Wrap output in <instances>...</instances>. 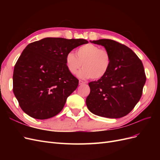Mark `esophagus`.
<instances>
[{"label": "esophagus", "mask_w": 160, "mask_h": 160, "mask_svg": "<svg viewBox=\"0 0 160 160\" xmlns=\"http://www.w3.org/2000/svg\"><path fill=\"white\" fill-rule=\"evenodd\" d=\"M79 85H83V84H85L86 83L85 81H82V80H79Z\"/></svg>", "instance_id": "obj_1"}]
</instances>
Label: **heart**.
I'll use <instances>...</instances> for the list:
<instances>
[{
	"mask_svg": "<svg viewBox=\"0 0 160 160\" xmlns=\"http://www.w3.org/2000/svg\"><path fill=\"white\" fill-rule=\"evenodd\" d=\"M111 62V55L108 50L101 49L93 44H86L80 47L76 51V55L70 52L65 58V64L71 74H78L81 78L97 80L103 77L109 69Z\"/></svg>",
	"mask_w": 160,
	"mask_h": 160,
	"instance_id": "heart-1",
	"label": "heart"
}]
</instances>
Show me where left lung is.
<instances>
[{"label":"left lung","mask_w":160,"mask_h":160,"mask_svg":"<svg viewBox=\"0 0 160 160\" xmlns=\"http://www.w3.org/2000/svg\"><path fill=\"white\" fill-rule=\"evenodd\" d=\"M91 42L108 50L111 62L103 77L89 83L87 106L91 112L101 117L122 118L132 111L142 95L146 81L142 62L132 49L117 41Z\"/></svg>","instance_id":"8db88e82"}]
</instances>
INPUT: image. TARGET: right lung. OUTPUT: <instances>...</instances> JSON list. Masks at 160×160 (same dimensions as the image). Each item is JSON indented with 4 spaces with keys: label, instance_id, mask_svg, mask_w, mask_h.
<instances>
[{
    "label": "right lung",
    "instance_id": "right-lung-1",
    "mask_svg": "<svg viewBox=\"0 0 160 160\" xmlns=\"http://www.w3.org/2000/svg\"><path fill=\"white\" fill-rule=\"evenodd\" d=\"M88 41L48 37L28 44L14 65L13 93L22 110L38 119L54 117L79 85L67 69V55Z\"/></svg>",
    "mask_w": 160,
    "mask_h": 160
}]
</instances>
